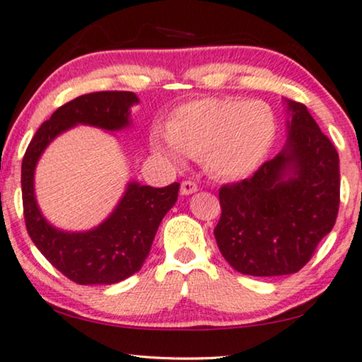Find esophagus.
<instances>
[{
	"instance_id": "esophagus-1",
	"label": "esophagus",
	"mask_w": 362,
	"mask_h": 362,
	"mask_svg": "<svg viewBox=\"0 0 362 362\" xmlns=\"http://www.w3.org/2000/svg\"><path fill=\"white\" fill-rule=\"evenodd\" d=\"M197 191V185L194 181H182L181 182V194L182 196H189Z\"/></svg>"
}]
</instances>
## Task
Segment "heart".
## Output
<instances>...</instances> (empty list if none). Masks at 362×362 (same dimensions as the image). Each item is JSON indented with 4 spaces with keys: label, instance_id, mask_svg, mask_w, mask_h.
<instances>
[{
    "label": "heart",
    "instance_id": "1",
    "mask_svg": "<svg viewBox=\"0 0 362 362\" xmlns=\"http://www.w3.org/2000/svg\"><path fill=\"white\" fill-rule=\"evenodd\" d=\"M277 122L264 101L201 98L177 106L166 134L153 129L150 145L156 155L180 165L181 155L204 158L206 168L222 180H243L268 155Z\"/></svg>",
    "mask_w": 362,
    "mask_h": 362
}]
</instances>
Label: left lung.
<instances>
[{
    "mask_svg": "<svg viewBox=\"0 0 362 362\" xmlns=\"http://www.w3.org/2000/svg\"><path fill=\"white\" fill-rule=\"evenodd\" d=\"M287 104V142L248 180L220 187L217 246L248 276L294 274L332 232L339 207V158L300 103Z\"/></svg>",
    "mask_w": 362,
    "mask_h": 362,
    "instance_id": "8db88e82",
    "label": "left lung"
}]
</instances>
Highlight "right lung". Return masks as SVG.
Here are the masks:
<instances>
[{"label": "right lung", "mask_w": 362, "mask_h": 362, "mask_svg": "<svg viewBox=\"0 0 362 362\" xmlns=\"http://www.w3.org/2000/svg\"><path fill=\"white\" fill-rule=\"evenodd\" d=\"M134 104L139 98L130 91L83 94L40 125L23 158L21 187L29 237L49 263L76 284H116L142 268L161 220L177 201L180 182L151 187L130 181L104 222L86 232H66L42 216L34 192L35 166L52 140L78 124L107 132L129 127Z\"/></svg>", "instance_id": "1"}]
</instances>
